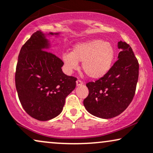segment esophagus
Here are the masks:
<instances>
[{
    "label": "esophagus",
    "mask_w": 153,
    "mask_h": 153,
    "mask_svg": "<svg viewBox=\"0 0 153 153\" xmlns=\"http://www.w3.org/2000/svg\"><path fill=\"white\" fill-rule=\"evenodd\" d=\"M82 84H83V82H82V80H78L76 81V85L77 86H80V85H82Z\"/></svg>",
    "instance_id": "1"
}]
</instances>
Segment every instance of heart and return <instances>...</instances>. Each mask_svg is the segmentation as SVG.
Wrapping results in <instances>:
<instances>
[{"label": "heart", "instance_id": "obj_1", "mask_svg": "<svg viewBox=\"0 0 153 153\" xmlns=\"http://www.w3.org/2000/svg\"><path fill=\"white\" fill-rule=\"evenodd\" d=\"M115 57V49L108 42L100 39L80 42L73 46L71 53L62 54V60L69 72L76 70L78 62L87 76L92 79L103 77L111 68Z\"/></svg>", "mask_w": 153, "mask_h": 153}]
</instances>
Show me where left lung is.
Wrapping results in <instances>:
<instances>
[{"mask_svg": "<svg viewBox=\"0 0 153 153\" xmlns=\"http://www.w3.org/2000/svg\"><path fill=\"white\" fill-rule=\"evenodd\" d=\"M121 49L118 59L107 74L86 84L88 96L83 101L89 113L102 119H111L128 107L136 92L139 64L129 44L118 43Z\"/></svg>", "mask_w": 153, "mask_h": 153, "instance_id": "8db88e82", "label": "left lung"}]
</instances>
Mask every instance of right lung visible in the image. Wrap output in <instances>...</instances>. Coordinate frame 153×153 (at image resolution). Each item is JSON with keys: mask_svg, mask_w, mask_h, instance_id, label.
<instances>
[{"mask_svg": "<svg viewBox=\"0 0 153 153\" xmlns=\"http://www.w3.org/2000/svg\"><path fill=\"white\" fill-rule=\"evenodd\" d=\"M49 46L43 32H34L21 48L15 72V86L23 109L39 121L59 115L65 98L76 86L77 78L63 73L62 60L46 51Z\"/></svg>", "mask_w": 153, "mask_h": 153, "instance_id": "add662e5", "label": "right lung"}]
</instances>
